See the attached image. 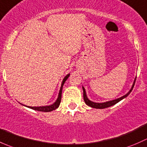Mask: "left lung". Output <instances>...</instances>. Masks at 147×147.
Returning a JSON list of instances; mask_svg holds the SVG:
<instances>
[{"instance_id": "obj_1", "label": "left lung", "mask_w": 147, "mask_h": 147, "mask_svg": "<svg viewBox=\"0 0 147 147\" xmlns=\"http://www.w3.org/2000/svg\"><path fill=\"white\" fill-rule=\"evenodd\" d=\"M136 79H137V77H136L135 79H134V82H133V84H132V86H131V89H130V90L127 93V94H124V95L122 96V97H119V98L115 99V100H110V101H107V102H92V101H91V100H89L88 97H87V94H86L85 89H84V87L82 86L83 98H84V101L87 105H88V106L91 107H92V108H96V109H105V108L109 107H111V106H113V105H115V104L118 103V102L121 101V100H122L123 99L126 98V97H127V96L130 94V92H131V90H133V87H134V84H135Z\"/></svg>"}]
</instances>
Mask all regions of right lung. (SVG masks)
Returning a JSON list of instances; mask_svg holds the SVG:
<instances>
[{"label": "right lung", "instance_id": "obj_1", "mask_svg": "<svg viewBox=\"0 0 147 147\" xmlns=\"http://www.w3.org/2000/svg\"><path fill=\"white\" fill-rule=\"evenodd\" d=\"M70 74H67L66 76L63 78V82L61 83V87H60V91H59L58 93V96H57V100H55V102L54 103H53L52 105H46V106H40V107H30V106H26V105H23V104H21L22 105L25 107H27L30 108V109H34V110L36 111H40V112H51V111L55 110V109H57L59 106H60V102H61V98H62V90H63V87L64 85L65 81L67 80V78H69Z\"/></svg>", "mask_w": 147, "mask_h": 147}]
</instances>
